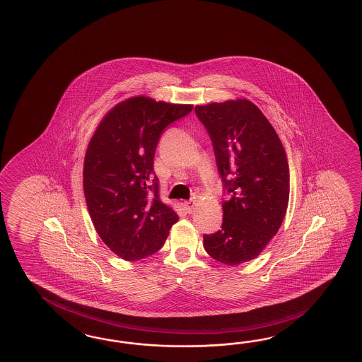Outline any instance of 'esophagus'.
Returning <instances> with one entry per match:
<instances>
[{
	"label": "esophagus",
	"instance_id": "esophagus-1",
	"mask_svg": "<svg viewBox=\"0 0 362 362\" xmlns=\"http://www.w3.org/2000/svg\"><path fill=\"white\" fill-rule=\"evenodd\" d=\"M184 207H185V211L187 214H192L195 210V202L194 201H186L184 203Z\"/></svg>",
	"mask_w": 362,
	"mask_h": 362
}]
</instances>
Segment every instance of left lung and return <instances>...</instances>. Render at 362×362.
<instances>
[{"mask_svg": "<svg viewBox=\"0 0 362 362\" xmlns=\"http://www.w3.org/2000/svg\"><path fill=\"white\" fill-rule=\"evenodd\" d=\"M214 144L218 173L230 199L223 224L203 235L215 261L238 266L257 258L278 233L289 201L283 144L262 110L247 99L195 105Z\"/></svg>", "mask_w": 362, "mask_h": 362, "instance_id": "left-lung-1", "label": "left lung"}]
</instances>
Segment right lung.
Here are the masks:
<instances>
[{
  "label": "right lung",
  "instance_id": "1",
  "mask_svg": "<svg viewBox=\"0 0 362 362\" xmlns=\"http://www.w3.org/2000/svg\"><path fill=\"white\" fill-rule=\"evenodd\" d=\"M192 110L133 96L108 110L93 133L84 156V197L98 235L121 259L158 252L178 220L160 201L153 158L161 132Z\"/></svg>",
  "mask_w": 362,
  "mask_h": 362
}]
</instances>
